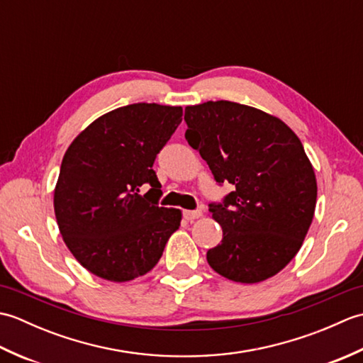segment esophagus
Wrapping results in <instances>:
<instances>
[{
    "label": "esophagus",
    "instance_id": "34e87169",
    "mask_svg": "<svg viewBox=\"0 0 363 363\" xmlns=\"http://www.w3.org/2000/svg\"><path fill=\"white\" fill-rule=\"evenodd\" d=\"M182 215H184V218H186V220H196V218L201 217L203 212L199 209L198 211H184Z\"/></svg>",
    "mask_w": 363,
    "mask_h": 363
}]
</instances>
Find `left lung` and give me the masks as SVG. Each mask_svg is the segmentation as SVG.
Listing matches in <instances>:
<instances>
[{"label": "left lung", "mask_w": 363, "mask_h": 363, "mask_svg": "<svg viewBox=\"0 0 363 363\" xmlns=\"http://www.w3.org/2000/svg\"><path fill=\"white\" fill-rule=\"evenodd\" d=\"M186 140L218 184L235 187L211 203L223 229L207 251L218 274L256 284L279 273L304 242L317 204V179L298 135L279 118L233 101L187 106Z\"/></svg>", "instance_id": "8db88e82"}]
</instances>
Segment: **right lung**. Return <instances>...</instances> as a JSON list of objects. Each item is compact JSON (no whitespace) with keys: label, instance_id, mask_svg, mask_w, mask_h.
<instances>
[{"label":"right lung","instance_id":"add662e5","mask_svg":"<svg viewBox=\"0 0 363 363\" xmlns=\"http://www.w3.org/2000/svg\"><path fill=\"white\" fill-rule=\"evenodd\" d=\"M181 121L179 106L129 104L96 118L68 146L54 213L68 250L90 273L126 282L162 257L182 213L159 207L152 164ZM143 185L150 186L145 196Z\"/></svg>","mask_w":363,"mask_h":363}]
</instances>
